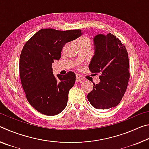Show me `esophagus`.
Here are the masks:
<instances>
[{
	"mask_svg": "<svg viewBox=\"0 0 149 149\" xmlns=\"http://www.w3.org/2000/svg\"><path fill=\"white\" fill-rule=\"evenodd\" d=\"M75 77H76V78H75V81H76V82H80L84 80V78L82 77V76H81L79 74H76L75 75Z\"/></svg>",
	"mask_w": 149,
	"mask_h": 149,
	"instance_id": "1",
	"label": "esophagus"
}]
</instances>
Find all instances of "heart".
I'll use <instances>...</instances> for the list:
<instances>
[{
  "label": "heart",
  "instance_id": "obj_1",
  "mask_svg": "<svg viewBox=\"0 0 149 149\" xmlns=\"http://www.w3.org/2000/svg\"><path fill=\"white\" fill-rule=\"evenodd\" d=\"M91 39L87 36H82L79 39L77 42V45L79 47L81 46H90L91 47Z\"/></svg>",
  "mask_w": 149,
  "mask_h": 149
}]
</instances>
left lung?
<instances>
[{
  "label": "left lung",
  "mask_w": 149,
  "mask_h": 149,
  "mask_svg": "<svg viewBox=\"0 0 149 149\" xmlns=\"http://www.w3.org/2000/svg\"><path fill=\"white\" fill-rule=\"evenodd\" d=\"M95 55L89 65L91 72L99 74V84H93L87 99L93 107L107 110L119 104L130 79L129 58L120 40L111 34H99L93 39Z\"/></svg>",
  "instance_id": "1"
}]
</instances>
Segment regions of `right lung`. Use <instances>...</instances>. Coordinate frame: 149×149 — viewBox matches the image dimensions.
Here are the masks:
<instances>
[{
  "label": "right lung",
  "instance_id": "1",
  "mask_svg": "<svg viewBox=\"0 0 149 149\" xmlns=\"http://www.w3.org/2000/svg\"><path fill=\"white\" fill-rule=\"evenodd\" d=\"M82 35L81 30L59 31L42 29L31 37L23 47L19 58V76L27 100L42 114H59L67 105L70 89L75 75L52 73V64L59 60L64 45Z\"/></svg>",
  "mask_w": 149,
  "mask_h": 149
}]
</instances>
